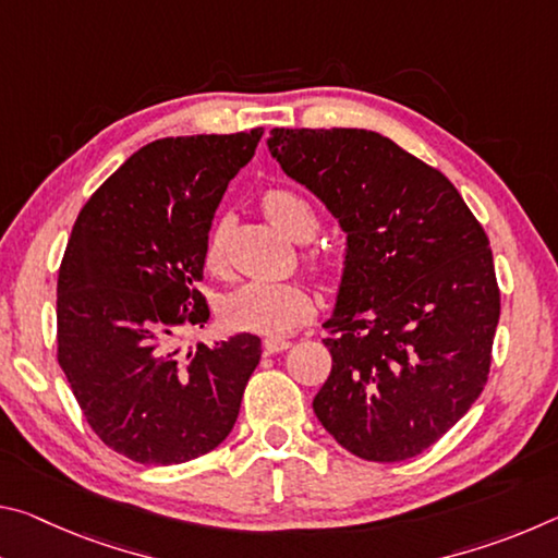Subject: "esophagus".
Segmentation results:
<instances>
[{
    "instance_id": "esophagus-1",
    "label": "esophagus",
    "mask_w": 558,
    "mask_h": 558,
    "mask_svg": "<svg viewBox=\"0 0 558 558\" xmlns=\"http://www.w3.org/2000/svg\"><path fill=\"white\" fill-rule=\"evenodd\" d=\"M290 339L286 337H268L266 342H263V347H266V352L270 354H278V352H286V349H290Z\"/></svg>"
}]
</instances>
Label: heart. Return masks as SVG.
<instances>
[{
    "mask_svg": "<svg viewBox=\"0 0 558 558\" xmlns=\"http://www.w3.org/2000/svg\"><path fill=\"white\" fill-rule=\"evenodd\" d=\"M263 209L268 219L288 233L292 241H310L317 231V211L305 194L292 186H272L263 194ZM206 266L221 270L226 263V231L216 223L206 235L204 248ZM305 260L310 266L323 268V253L307 251ZM223 319L233 329L258 335H290L292 329L305 325L313 317V300H310L305 286L300 282H276V280H251L243 282L223 300Z\"/></svg>",
    "mask_w": 558,
    "mask_h": 558,
    "instance_id": "heart-1",
    "label": "heart"
}]
</instances>
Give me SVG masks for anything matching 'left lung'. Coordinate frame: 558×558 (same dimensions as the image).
Wrapping results in <instances>:
<instances>
[{"instance_id": "left-lung-1", "label": "left lung", "mask_w": 558, "mask_h": 558, "mask_svg": "<svg viewBox=\"0 0 558 558\" xmlns=\"http://www.w3.org/2000/svg\"><path fill=\"white\" fill-rule=\"evenodd\" d=\"M270 155L347 233L313 409L356 458L399 462L483 393L499 323L487 233L446 174L372 130H270Z\"/></svg>"}]
</instances>
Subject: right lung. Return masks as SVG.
<instances>
[{"instance_id":"add662e5","label":"right lung","mask_w":558,"mask_h":558,"mask_svg":"<svg viewBox=\"0 0 558 558\" xmlns=\"http://www.w3.org/2000/svg\"><path fill=\"white\" fill-rule=\"evenodd\" d=\"M260 137L256 128L140 147L83 206L65 245L59 364L96 436L143 465H179L223 442L260 362L248 332L174 349L177 329L209 319L196 290L206 235Z\"/></svg>"}]
</instances>
